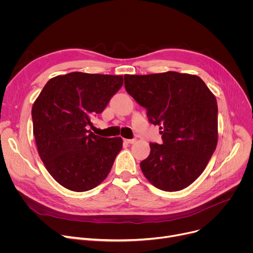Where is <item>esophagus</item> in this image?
<instances>
[{
    "instance_id": "1",
    "label": "esophagus",
    "mask_w": 253,
    "mask_h": 253,
    "mask_svg": "<svg viewBox=\"0 0 253 253\" xmlns=\"http://www.w3.org/2000/svg\"><path fill=\"white\" fill-rule=\"evenodd\" d=\"M124 141L126 142V143H133L134 141H135V138H132V139H124Z\"/></svg>"
}]
</instances>
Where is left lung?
Masks as SVG:
<instances>
[{
  "mask_svg": "<svg viewBox=\"0 0 253 253\" xmlns=\"http://www.w3.org/2000/svg\"><path fill=\"white\" fill-rule=\"evenodd\" d=\"M128 94L160 127L163 143H150L140 162L143 175L159 190L176 192L201 175L217 144V102L201 78L167 72L125 75Z\"/></svg>",
  "mask_w": 253,
  "mask_h": 253,
  "instance_id": "obj_1",
  "label": "left lung"
}]
</instances>
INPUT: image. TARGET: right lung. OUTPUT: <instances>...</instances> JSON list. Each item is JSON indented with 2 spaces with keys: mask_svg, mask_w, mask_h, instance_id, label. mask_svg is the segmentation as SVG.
<instances>
[{
  "mask_svg": "<svg viewBox=\"0 0 253 253\" xmlns=\"http://www.w3.org/2000/svg\"><path fill=\"white\" fill-rule=\"evenodd\" d=\"M123 85V76L74 72L50 79L36 99L34 135L40 158L65 189L86 192L109 175L121 137L95 135L87 126Z\"/></svg>",
  "mask_w": 253,
  "mask_h": 253,
  "instance_id": "obj_1",
  "label": "right lung"
}]
</instances>
